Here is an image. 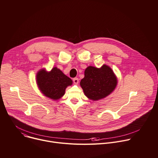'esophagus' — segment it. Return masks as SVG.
I'll return each instance as SVG.
<instances>
[{
	"mask_svg": "<svg viewBox=\"0 0 158 158\" xmlns=\"http://www.w3.org/2000/svg\"><path fill=\"white\" fill-rule=\"evenodd\" d=\"M73 81H74V83L76 84H77L79 83V79L77 78V77H75L73 79Z\"/></svg>",
	"mask_w": 158,
	"mask_h": 158,
	"instance_id": "1",
	"label": "esophagus"
}]
</instances>
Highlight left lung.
Instances as JSON below:
<instances>
[{
    "label": "left lung",
    "instance_id": "1",
    "mask_svg": "<svg viewBox=\"0 0 158 158\" xmlns=\"http://www.w3.org/2000/svg\"><path fill=\"white\" fill-rule=\"evenodd\" d=\"M118 79L110 67L103 64L100 68L91 65L84 71L80 85L85 96L93 101L105 98L114 91Z\"/></svg>",
    "mask_w": 158,
    "mask_h": 158
}]
</instances>
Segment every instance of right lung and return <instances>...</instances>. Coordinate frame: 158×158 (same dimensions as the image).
I'll return each mask as SVG.
<instances>
[{
	"label": "right lung",
	"instance_id": "add662e5",
	"mask_svg": "<svg viewBox=\"0 0 158 158\" xmlns=\"http://www.w3.org/2000/svg\"><path fill=\"white\" fill-rule=\"evenodd\" d=\"M36 82L40 91L54 101L60 99L64 95L66 88L73 84L71 79L57 67L50 71L44 68L40 69L36 74Z\"/></svg>",
	"mask_w": 158,
	"mask_h": 158
}]
</instances>
